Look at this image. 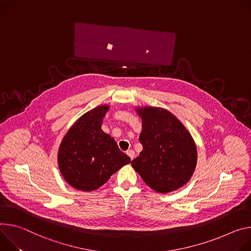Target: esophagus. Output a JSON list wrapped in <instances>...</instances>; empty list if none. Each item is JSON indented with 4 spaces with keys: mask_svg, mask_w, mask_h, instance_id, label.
<instances>
[{
    "mask_svg": "<svg viewBox=\"0 0 251 251\" xmlns=\"http://www.w3.org/2000/svg\"><path fill=\"white\" fill-rule=\"evenodd\" d=\"M126 154L129 156V158L132 160L133 159V157H134V151H132V150H128L127 151H126Z\"/></svg>",
    "mask_w": 251,
    "mask_h": 251,
    "instance_id": "esophagus-1",
    "label": "esophagus"
}]
</instances>
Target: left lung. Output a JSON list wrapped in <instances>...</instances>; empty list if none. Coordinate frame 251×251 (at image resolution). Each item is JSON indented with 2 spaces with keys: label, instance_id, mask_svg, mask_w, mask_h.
<instances>
[{
  "label": "left lung",
  "instance_id": "8db88e82",
  "mask_svg": "<svg viewBox=\"0 0 251 251\" xmlns=\"http://www.w3.org/2000/svg\"><path fill=\"white\" fill-rule=\"evenodd\" d=\"M135 109L143 121V151L131 161L132 168L157 192L180 188L197 166L198 151L192 136L169 110L155 106Z\"/></svg>",
  "mask_w": 251,
  "mask_h": 251
}]
</instances>
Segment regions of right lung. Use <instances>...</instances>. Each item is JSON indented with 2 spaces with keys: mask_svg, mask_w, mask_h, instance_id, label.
<instances>
[{
  "mask_svg": "<svg viewBox=\"0 0 251 251\" xmlns=\"http://www.w3.org/2000/svg\"><path fill=\"white\" fill-rule=\"evenodd\" d=\"M109 106L99 105L82 115L68 130L59 148L58 164L74 188L93 191L130 162L116 141L101 129Z\"/></svg>",
  "mask_w": 251,
  "mask_h": 251,
  "instance_id": "right-lung-1",
  "label": "right lung"
}]
</instances>
